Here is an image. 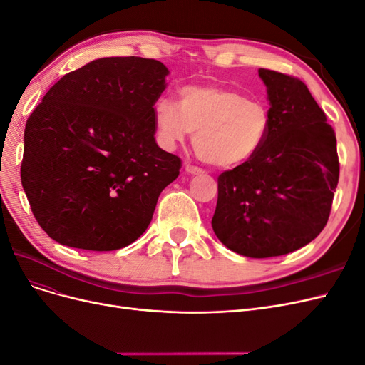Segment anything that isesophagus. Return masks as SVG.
<instances>
[{
	"instance_id": "esophagus-1",
	"label": "esophagus",
	"mask_w": 365,
	"mask_h": 365,
	"mask_svg": "<svg viewBox=\"0 0 365 365\" xmlns=\"http://www.w3.org/2000/svg\"><path fill=\"white\" fill-rule=\"evenodd\" d=\"M185 172L190 173V175H201V173H204L202 169L196 168V165H192V164H187L185 165Z\"/></svg>"
}]
</instances>
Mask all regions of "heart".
Segmentation results:
<instances>
[{"label":"heart","instance_id":"b5f03b06","mask_svg":"<svg viewBox=\"0 0 365 365\" xmlns=\"http://www.w3.org/2000/svg\"><path fill=\"white\" fill-rule=\"evenodd\" d=\"M153 115L164 146L173 148L195 134L196 155L219 170L250 164L267 145L271 130L267 103L217 85L184 86L180 103L161 97L153 106Z\"/></svg>","mask_w":365,"mask_h":365}]
</instances>
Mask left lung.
<instances>
[{"mask_svg":"<svg viewBox=\"0 0 365 365\" xmlns=\"http://www.w3.org/2000/svg\"><path fill=\"white\" fill-rule=\"evenodd\" d=\"M271 130L250 164L217 178L212 227L242 256H283L314 240L327 224L339 178L335 132L298 77L260 68Z\"/></svg>","mask_w":365,"mask_h":365,"instance_id":"8db88e82","label":"left lung"}]
</instances>
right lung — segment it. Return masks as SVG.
I'll return each instance as SVG.
<instances>
[{"label": "right lung", "mask_w": 365, "mask_h": 365, "mask_svg": "<svg viewBox=\"0 0 365 365\" xmlns=\"http://www.w3.org/2000/svg\"><path fill=\"white\" fill-rule=\"evenodd\" d=\"M168 74L155 59H96L65 74L30 114L21 182L53 240L113 251L145 233L182 165L153 137Z\"/></svg>", "instance_id": "right-lung-1"}]
</instances>
